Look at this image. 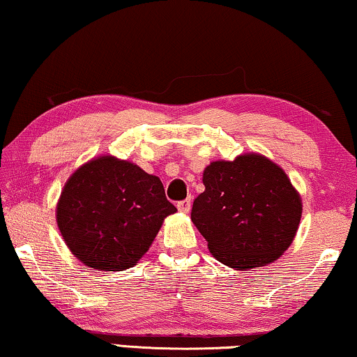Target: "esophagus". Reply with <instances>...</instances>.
<instances>
[{"instance_id":"1","label":"esophagus","mask_w":357,"mask_h":357,"mask_svg":"<svg viewBox=\"0 0 357 357\" xmlns=\"http://www.w3.org/2000/svg\"><path fill=\"white\" fill-rule=\"evenodd\" d=\"M177 208L180 210V212L188 213L190 208H191V197H188V199H185V201H180V202L177 204Z\"/></svg>"}]
</instances>
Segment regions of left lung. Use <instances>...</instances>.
<instances>
[{"label":"left lung","mask_w":357,"mask_h":357,"mask_svg":"<svg viewBox=\"0 0 357 357\" xmlns=\"http://www.w3.org/2000/svg\"><path fill=\"white\" fill-rule=\"evenodd\" d=\"M202 182L206 190L192 202L191 220L225 266H264L293 243L302 202L275 162L256 153L215 161Z\"/></svg>","instance_id":"obj_1"}]
</instances>
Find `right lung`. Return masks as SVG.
<instances>
[{"mask_svg":"<svg viewBox=\"0 0 357 357\" xmlns=\"http://www.w3.org/2000/svg\"><path fill=\"white\" fill-rule=\"evenodd\" d=\"M175 210L160 178L132 162L101 156L69 177L56 206V223L85 266L125 271L147 253Z\"/></svg>","mask_w":357,"mask_h":357,"instance_id":"add662e5","label":"right lung"}]
</instances>
